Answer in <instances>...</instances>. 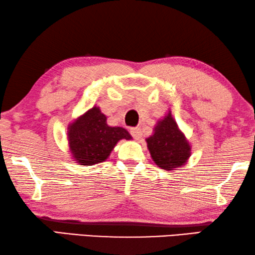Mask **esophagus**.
I'll return each mask as SVG.
<instances>
[{"label":"esophagus","instance_id":"obj_1","mask_svg":"<svg viewBox=\"0 0 255 255\" xmlns=\"http://www.w3.org/2000/svg\"><path fill=\"white\" fill-rule=\"evenodd\" d=\"M130 132H131V135L134 137L135 140H140L141 136H142V131H141V128H132Z\"/></svg>","mask_w":255,"mask_h":255}]
</instances>
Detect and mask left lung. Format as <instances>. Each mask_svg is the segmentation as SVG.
Wrapping results in <instances>:
<instances>
[{
  "label": "left lung",
  "instance_id": "left-lung-1",
  "mask_svg": "<svg viewBox=\"0 0 255 255\" xmlns=\"http://www.w3.org/2000/svg\"><path fill=\"white\" fill-rule=\"evenodd\" d=\"M155 164L165 170H174L186 164L191 156V145L179 130L172 113L158 121L153 134L145 139Z\"/></svg>",
  "mask_w": 255,
  "mask_h": 255
}]
</instances>
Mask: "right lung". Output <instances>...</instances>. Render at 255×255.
<instances>
[{"instance_id":"add662e5","label":"right lung","mask_w":255,"mask_h":255,"mask_svg":"<svg viewBox=\"0 0 255 255\" xmlns=\"http://www.w3.org/2000/svg\"><path fill=\"white\" fill-rule=\"evenodd\" d=\"M99 107L94 106L68 128L70 151L78 164L90 166L106 160L120 140H131L125 128L110 127Z\"/></svg>"}]
</instances>
